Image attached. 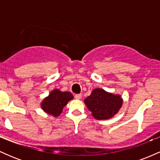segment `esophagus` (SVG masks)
Returning a JSON list of instances; mask_svg holds the SVG:
<instances>
[{
    "mask_svg": "<svg viewBox=\"0 0 160 160\" xmlns=\"http://www.w3.org/2000/svg\"><path fill=\"white\" fill-rule=\"evenodd\" d=\"M81 96H82L81 94H77V95H74V98L76 99H78V100H79V99L81 98Z\"/></svg>",
    "mask_w": 160,
    "mask_h": 160,
    "instance_id": "esophagus-1",
    "label": "esophagus"
}]
</instances>
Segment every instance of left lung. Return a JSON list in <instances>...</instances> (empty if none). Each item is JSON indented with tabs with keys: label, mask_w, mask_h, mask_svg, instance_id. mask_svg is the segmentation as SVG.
Wrapping results in <instances>:
<instances>
[{
	"label": "left lung",
	"mask_w": 160,
	"mask_h": 160,
	"mask_svg": "<svg viewBox=\"0 0 160 160\" xmlns=\"http://www.w3.org/2000/svg\"><path fill=\"white\" fill-rule=\"evenodd\" d=\"M84 102L95 119L106 120L118 112L122 106V100L120 95L108 93L102 89H95Z\"/></svg>",
	"instance_id": "1"
}]
</instances>
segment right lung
Instances as JSON below:
<instances>
[{
  "mask_svg": "<svg viewBox=\"0 0 160 160\" xmlns=\"http://www.w3.org/2000/svg\"><path fill=\"white\" fill-rule=\"evenodd\" d=\"M73 98L72 94L69 92H61L58 89H54L43 101L41 108L49 114L58 117L61 114L64 107Z\"/></svg>",
  "mask_w": 160,
  "mask_h": 160,
  "instance_id": "add662e5",
  "label": "right lung"
}]
</instances>
